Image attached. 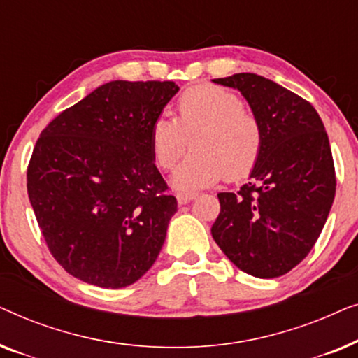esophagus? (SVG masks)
I'll use <instances>...</instances> for the list:
<instances>
[{
  "label": "esophagus",
  "mask_w": 358,
  "mask_h": 358,
  "mask_svg": "<svg viewBox=\"0 0 358 358\" xmlns=\"http://www.w3.org/2000/svg\"><path fill=\"white\" fill-rule=\"evenodd\" d=\"M176 199H178L179 205H185V203H189L190 200L195 199V194H192V192H178V194H176Z\"/></svg>",
  "instance_id": "34e87169"
}]
</instances>
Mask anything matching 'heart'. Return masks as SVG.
Wrapping results in <instances>:
<instances>
[{
    "label": "heart",
    "mask_w": 358,
    "mask_h": 358,
    "mask_svg": "<svg viewBox=\"0 0 358 358\" xmlns=\"http://www.w3.org/2000/svg\"><path fill=\"white\" fill-rule=\"evenodd\" d=\"M262 138L257 115L243 106L236 92L215 85L182 92L174 120L158 117L150 129L151 155L159 169L176 168L189 145L194 148L174 176L179 189L246 178L261 156Z\"/></svg>",
    "instance_id": "1"
}]
</instances>
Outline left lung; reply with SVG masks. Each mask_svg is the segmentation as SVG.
<instances>
[{"mask_svg": "<svg viewBox=\"0 0 358 358\" xmlns=\"http://www.w3.org/2000/svg\"><path fill=\"white\" fill-rule=\"evenodd\" d=\"M215 83L236 87L262 125L251 180L220 192L212 236L239 271L285 275L315 246L336 195L329 138L310 102L267 78L238 73Z\"/></svg>", "mask_w": 358, "mask_h": 358, "instance_id": "1", "label": "left lung"}]
</instances>
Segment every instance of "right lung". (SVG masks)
<instances>
[{"label": "right lung", "mask_w": 358, "mask_h": 358, "mask_svg": "<svg viewBox=\"0 0 358 358\" xmlns=\"http://www.w3.org/2000/svg\"><path fill=\"white\" fill-rule=\"evenodd\" d=\"M178 91L174 81L106 83L42 130L27 194L70 275L124 288L155 264L178 200L153 163L150 129Z\"/></svg>", "instance_id": "1"}]
</instances>
